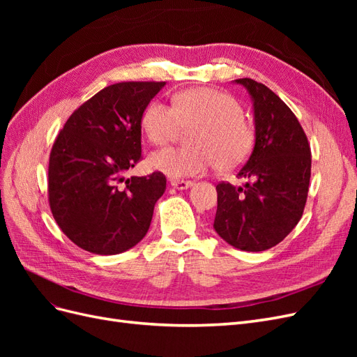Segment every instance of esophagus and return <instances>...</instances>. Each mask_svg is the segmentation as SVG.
Returning a JSON list of instances; mask_svg holds the SVG:
<instances>
[{"instance_id": "34e87169", "label": "esophagus", "mask_w": 357, "mask_h": 357, "mask_svg": "<svg viewBox=\"0 0 357 357\" xmlns=\"http://www.w3.org/2000/svg\"><path fill=\"white\" fill-rule=\"evenodd\" d=\"M193 185V181H189V180H177V178H172L171 180V186L174 189H178V190H183V189H188Z\"/></svg>"}]
</instances>
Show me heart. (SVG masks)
Masks as SVG:
<instances>
[{
	"instance_id": "heart-1",
	"label": "heart",
	"mask_w": 357,
	"mask_h": 357,
	"mask_svg": "<svg viewBox=\"0 0 357 357\" xmlns=\"http://www.w3.org/2000/svg\"><path fill=\"white\" fill-rule=\"evenodd\" d=\"M143 126L155 146L172 143L185 129H194L189 135L193 147H168L150 155L149 165L169 177L199 176L215 165L222 171L236 169L250 155L255 138L240 102L210 88L183 91L172 105L150 102Z\"/></svg>"
}]
</instances>
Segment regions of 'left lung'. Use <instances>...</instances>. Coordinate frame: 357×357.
I'll use <instances>...</instances> for the list:
<instances>
[{
  "label": "left lung",
  "mask_w": 357,
  "mask_h": 357,
  "mask_svg": "<svg viewBox=\"0 0 357 357\" xmlns=\"http://www.w3.org/2000/svg\"><path fill=\"white\" fill-rule=\"evenodd\" d=\"M252 95L256 142L238 177L215 186L214 229L244 252H264L283 241L302 218L311 177V150L296 116L265 84L236 79Z\"/></svg>",
  "instance_id": "1"
}]
</instances>
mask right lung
Listing matches in <instances>:
<instances>
[{
    "label": "right lung",
    "mask_w": 357,
    "mask_h": 357,
    "mask_svg": "<svg viewBox=\"0 0 357 357\" xmlns=\"http://www.w3.org/2000/svg\"><path fill=\"white\" fill-rule=\"evenodd\" d=\"M165 82L107 86L74 110L49 158L50 211L86 252L117 255L144 238L167 178L125 174L142 156V119Z\"/></svg>",
    "instance_id": "add662e5"
}]
</instances>
